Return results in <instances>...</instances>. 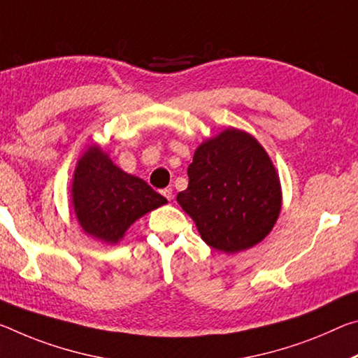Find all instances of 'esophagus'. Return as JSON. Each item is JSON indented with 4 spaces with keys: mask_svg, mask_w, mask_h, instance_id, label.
Wrapping results in <instances>:
<instances>
[{
    "mask_svg": "<svg viewBox=\"0 0 358 358\" xmlns=\"http://www.w3.org/2000/svg\"><path fill=\"white\" fill-rule=\"evenodd\" d=\"M162 196L166 197V199L172 201V199H173V191H172V188H166V189H162Z\"/></svg>",
    "mask_w": 358,
    "mask_h": 358,
    "instance_id": "obj_1",
    "label": "esophagus"
}]
</instances>
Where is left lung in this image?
Returning <instances> with one entry per match:
<instances>
[{"instance_id":"8db88e82","label":"left lung","mask_w":358,"mask_h":358,"mask_svg":"<svg viewBox=\"0 0 358 358\" xmlns=\"http://www.w3.org/2000/svg\"><path fill=\"white\" fill-rule=\"evenodd\" d=\"M177 202L215 250H248L269 234L282 210L279 173L259 141L228 127L203 140Z\"/></svg>"}]
</instances>
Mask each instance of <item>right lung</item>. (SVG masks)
I'll list each match as a JSON object with an SVG mask.
<instances>
[{"instance_id": "add662e5", "label": "right lung", "mask_w": 358, "mask_h": 358, "mask_svg": "<svg viewBox=\"0 0 358 358\" xmlns=\"http://www.w3.org/2000/svg\"><path fill=\"white\" fill-rule=\"evenodd\" d=\"M70 192L79 226L108 245L121 242L135 221L167 203L145 180L119 169L97 143L78 159Z\"/></svg>"}]
</instances>
